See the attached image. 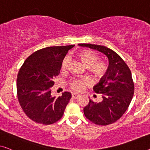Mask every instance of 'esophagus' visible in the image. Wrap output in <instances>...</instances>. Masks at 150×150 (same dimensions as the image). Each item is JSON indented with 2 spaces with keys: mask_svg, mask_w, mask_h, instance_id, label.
I'll use <instances>...</instances> for the list:
<instances>
[{
  "mask_svg": "<svg viewBox=\"0 0 150 150\" xmlns=\"http://www.w3.org/2000/svg\"><path fill=\"white\" fill-rule=\"evenodd\" d=\"M71 96H72V98H73V99H77V98L79 96V94H77V93H73Z\"/></svg>",
  "mask_w": 150,
  "mask_h": 150,
  "instance_id": "obj_1",
  "label": "esophagus"
}]
</instances>
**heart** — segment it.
I'll return each instance as SVG.
<instances>
[{
	"mask_svg": "<svg viewBox=\"0 0 150 150\" xmlns=\"http://www.w3.org/2000/svg\"><path fill=\"white\" fill-rule=\"evenodd\" d=\"M77 57L96 77H101L106 71L105 64L102 62H97L98 57L93 51L83 50L78 53ZM69 62H70V58L69 57H64L61 63L62 71L67 70ZM88 82L87 79H75L71 81L70 86L75 91H81L83 89L85 85L88 83Z\"/></svg>",
	"mask_w": 150,
	"mask_h": 150,
	"instance_id": "heart-1",
	"label": "heart"
}]
</instances>
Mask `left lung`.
<instances>
[{
  "label": "left lung",
  "instance_id": "left-lung-1",
  "mask_svg": "<svg viewBox=\"0 0 150 150\" xmlns=\"http://www.w3.org/2000/svg\"><path fill=\"white\" fill-rule=\"evenodd\" d=\"M99 51L108 60L106 74L93 87L96 93L102 94V100L94 102L89 98L83 108L86 117L96 125H108L122 117L127 110L134 94V83L128 66L118 54L106 46L91 44H79Z\"/></svg>",
  "mask_w": 150,
  "mask_h": 150
}]
</instances>
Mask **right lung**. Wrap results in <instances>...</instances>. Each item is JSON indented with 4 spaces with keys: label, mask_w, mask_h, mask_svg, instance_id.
Instances as JSON below:
<instances>
[{
    "label": "right lung",
    "mask_w": 150,
    "mask_h": 150,
    "mask_svg": "<svg viewBox=\"0 0 150 150\" xmlns=\"http://www.w3.org/2000/svg\"><path fill=\"white\" fill-rule=\"evenodd\" d=\"M75 45L50 46L33 52L24 62L17 78V98L28 117L38 123L50 125L61 119L71 98L68 91L52 97L53 79L61 63Z\"/></svg>",
    "instance_id": "add662e5"
}]
</instances>
